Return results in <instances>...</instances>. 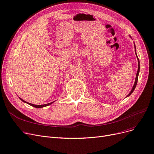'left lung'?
<instances>
[{
	"label": "left lung",
	"instance_id": "left-lung-1",
	"mask_svg": "<svg viewBox=\"0 0 154 154\" xmlns=\"http://www.w3.org/2000/svg\"><path fill=\"white\" fill-rule=\"evenodd\" d=\"M134 46H135V45H134ZM135 54H136V56H137V60H138V70H137V74H136V77H135V83H134V86H133V87H132V90H131V92L128 94V95H127V97H128V96H129V95H131L132 94V93L134 92V91L136 85H137V80H138L139 73V71H140V62H139V58H138V57H137V55L136 51H135Z\"/></svg>",
	"mask_w": 154,
	"mask_h": 154
}]
</instances>
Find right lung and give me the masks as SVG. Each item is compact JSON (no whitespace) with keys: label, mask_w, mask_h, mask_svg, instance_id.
<instances>
[{"label":"right lung","mask_w":154,"mask_h":154,"mask_svg":"<svg viewBox=\"0 0 154 154\" xmlns=\"http://www.w3.org/2000/svg\"><path fill=\"white\" fill-rule=\"evenodd\" d=\"M20 99L22 102H25V103H28L29 105H30V106H33V107H35V108H42V107H46V106H49V105L52 104V103L54 102H52L48 103H47V104H44V105H34V104H32V103H30L27 102L26 101L22 100V99H20Z\"/></svg>","instance_id":"obj_1"}]
</instances>
